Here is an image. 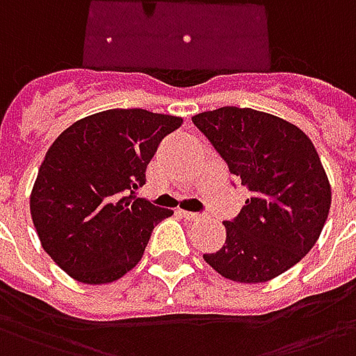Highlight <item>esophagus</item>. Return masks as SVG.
Masks as SVG:
<instances>
[{"label": "esophagus", "mask_w": 356, "mask_h": 356, "mask_svg": "<svg viewBox=\"0 0 356 356\" xmlns=\"http://www.w3.org/2000/svg\"><path fill=\"white\" fill-rule=\"evenodd\" d=\"M181 216L186 220H191V222H197V220H203V214L201 212H188V210H178Z\"/></svg>", "instance_id": "obj_1"}]
</instances>
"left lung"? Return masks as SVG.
<instances>
[{"label": "left lung", "mask_w": 356, "mask_h": 356, "mask_svg": "<svg viewBox=\"0 0 356 356\" xmlns=\"http://www.w3.org/2000/svg\"><path fill=\"white\" fill-rule=\"evenodd\" d=\"M193 123L250 191L224 222L225 245L204 261L232 281H271L309 252L328 218L330 184L318 153L296 124L250 108L204 111Z\"/></svg>", "instance_id": "left-lung-1"}]
</instances>
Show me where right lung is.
Returning <instances> with one entry per match:
<instances>
[{
    "instance_id": "obj_1",
    "label": "right lung",
    "mask_w": 356,
    "mask_h": 356,
    "mask_svg": "<svg viewBox=\"0 0 356 356\" xmlns=\"http://www.w3.org/2000/svg\"><path fill=\"white\" fill-rule=\"evenodd\" d=\"M180 118L108 110L77 121L49 147L30 197L41 246L75 281L104 284L131 271L172 210L136 197L149 161Z\"/></svg>"
}]
</instances>
